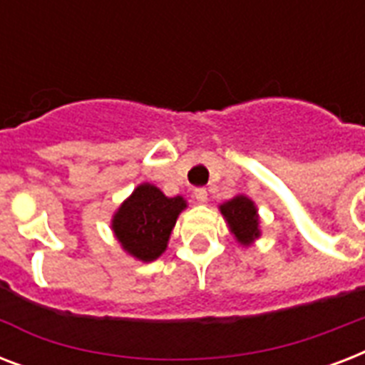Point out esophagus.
Listing matches in <instances>:
<instances>
[{
    "instance_id": "esophagus-1",
    "label": "esophagus",
    "mask_w": 365,
    "mask_h": 365,
    "mask_svg": "<svg viewBox=\"0 0 365 365\" xmlns=\"http://www.w3.org/2000/svg\"><path fill=\"white\" fill-rule=\"evenodd\" d=\"M193 197L197 199V202H200V205H205L206 200H208V191H206L205 187H197L193 191Z\"/></svg>"
}]
</instances>
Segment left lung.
Wrapping results in <instances>:
<instances>
[{
    "label": "left lung",
    "instance_id": "1",
    "mask_svg": "<svg viewBox=\"0 0 365 365\" xmlns=\"http://www.w3.org/2000/svg\"><path fill=\"white\" fill-rule=\"evenodd\" d=\"M220 212L225 217L231 233L242 246H250L255 239H259V216L254 200L246 195H237L235 199L227 200L220 206Z\"/></svg>",
    "mask_w": 365,
    "mask_h": 365
}]
</instances>
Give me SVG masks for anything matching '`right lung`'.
Segmentation results:
<instances>
[{"label":"right lung","mask_w":365,"mask_h":365,"mask_svg":"<svg viewBox=\"0 0 365 365\" xmlns=\"http://www.w3.org/2000/svg\"><path fill=\"white\" fill-rule=\"evenodd\" d=\"M187 206L183 197H166L151 183L138 185L113 214L111 229L123 250L140 261H155L166 250L180 212Z\"/></svg>","instance_id":"1"}]
</instances>
